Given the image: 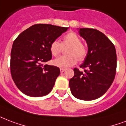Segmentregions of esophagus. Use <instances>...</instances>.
<instances>
[{"label": "esophagus", "instance_id": "1", "mask_svg": "<svg viewBox=\"0 0 126 126\" xmlns=\"http://www.w3.org/2000/svg\"><path fill=\"white\" fill-rule=\"evenodd\" d=\"M65 71V69H63V68H61V69H60V71H61V73H63Z\"/></svg>", "mask_w": 126, "mask_h": 126}]
</instances>
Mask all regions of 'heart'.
Wrapping results in <instances>:
<instances>
[{"instance_id":"heart-1","label":"heart","mask_w":126,"mask_h":126,"mask_svg":"<svg viewBox=\"0 0 126 126\" xmlns=\"http://www.w3.org/2000/svg\"><path fill=\"white\" fill-rule=\"evenodd\" d=\"M69 46L67 49L68 55H63L55 59L54 64L61 68H67L75 65L78 59L82 61L88 53V49L85 45L81 43V39L75 32H71L63 37V42L54 40L50 45L51 54L55 57L60 55L63 47Z\"/></svg>"}]
</instances>
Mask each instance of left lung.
<instances>
[{
  "label": "left lung",
  "mask_w": 126,
  "mask_h": 126,
  "mask_svg": "<svg viewBox=\"0 0 126 126\" xmlns=\"http://www.w3.org/2000/svg\"><path fill=\"white\" fill-rule=\"evenodd\" d=\"M79 33L86 40L88 53L80 66L84 72L75 68L69 86L75 98L93 100L106 93L114 81L116 73V52L114 44L101 32L80 28Z\"/></svg>",
  "instance_id": "1"
}]
</instances>
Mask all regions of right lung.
I'll use <instances>...</instances> for the list:
<instances>
[{"label": "right lung", "mask_w": 126, "mask_h": 126, "mask_svg": "<svg viewBox=\"0 0 126 126\" xmlns=\"http://www.w3.org/2000/svg\"><path fill=\"white\" fill-rule=\"evenodd\" d=\"M68 28L35 24L14 40L10 55V72L14 83L22 93L29 96L40 97L51 91L60 69L44 63L52 57L51 44Z\"/></svg>", "instance_id": "1"}]
</instances>
